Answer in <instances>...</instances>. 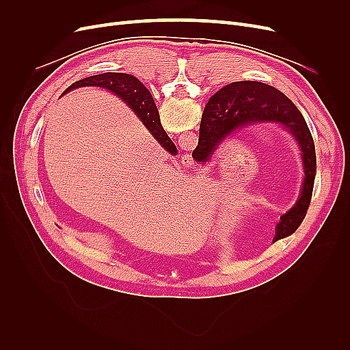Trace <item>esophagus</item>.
Returning <instances> with one entry per match:
<instances>
[{
	"label": "esophagus",
	"mask_w": 350,
	"mask_h": 350,
	"mask_svg": "<svg viewBox=\"0 0 350 350\" xmlns=\"http://www.w3.org/2000/svg\"><path fill=\"white\" fill-rule=\"evenodd\" d=\"M191 159H193V157H189V165H194V162L191 161Z\"/></svg>",
	"instance_id": "esophagus-1"
}]
</instances>
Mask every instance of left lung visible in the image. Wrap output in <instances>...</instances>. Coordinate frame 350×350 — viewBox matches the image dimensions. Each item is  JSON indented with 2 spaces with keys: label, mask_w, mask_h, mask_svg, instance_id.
Here are the masks:
<instances>
[{
  "label": "left lung",
  "mask_w": 350,
  "mask_h": 350,
  "mask_svg": "<svg viewBox=\"0 0 350 350\" xmlns=\"http://www.w3.org/2000/svg\"><path fill=\"white\" fill-rule=\"evenodd\" d=\"M206 111L208 112L207 125L200 133L198 144L193 152L194 159L198 162H206L221 140L247 125L278 122L295 135L302 152L305 181L298 203L288 213L280 216L274 241L292 235L301 226L310 207L317 174L315 146L301 111L280 90L260 81H237L228 84L210 98Z\"/></svg>",
  "instance_id": "1"
}]
</instances>
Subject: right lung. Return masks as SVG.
Instances as JSON below:
<instances>
[{"instance_id":"right-lung-1","label":"right lung","mask_w":350,"mask_h":350,"mask_svg":"<svg viewBox=\"0 0 350 350\" xmlns=\"http://www.w3.org/2000/svg\"><path fill=\"white\" fill-rule=\"evenodd\" d=\"M83 86L105 88L111 90L112 93H115L116 96H120L124 102L130 105L131 109L147 126V130L154 135V139L161 143L169 153L172 154L176 153V147L174 142L169 139L161 124L156 103L152 98L150 92L147 90V88L139 79H135L134 76H131V74H124V72H103V74H98V76L86 77L72 83L66 92L83 88Z\"/></svg>"}]
</instances>
